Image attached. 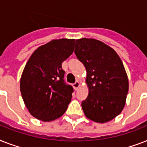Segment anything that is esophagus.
<instances>
[{
	"label": "esophagus",
	"instance_id": "esophagus-1",
	"mask_svg": "<svg viewBox=\"0 0 147 147\" xmlns=\"http://www.w3.org/2000/svg\"><path fill=\"white\" fill-rule=\"evenodd\" d=\"M72 85H73V87L75 89H78V87L80 86V83H79V82H78V81H77V82H76L74 83Z\"/></svg>",
	"mask_w": 147,
	"mask_h": 147
}]
</instances>
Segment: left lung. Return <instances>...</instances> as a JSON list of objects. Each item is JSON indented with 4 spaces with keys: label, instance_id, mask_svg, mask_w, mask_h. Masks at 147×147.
Masks as SVG:
<instances>
[{
    "label": "left lung",
    "instance_id": "left-lung-1",
    "mask_svg": "<svg viewBox=\"0 0 147 147\" xmlns=\"http://www.w3.org/2000/svg\"><path fill=\"white\" fill-rule=\"evenodd\" d=\"M75 53L87 71L89 93L82 107L90 120L105 123L121 114L128 92L123 62L114 49L94 39L76 40Z\"/></svg>",
    "mask_w": 147,
    "mask_h": 147
}]
</instances>
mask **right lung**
<instances>
[{
	"label": "right lung",
	"mask_w": 147,
	"mask_h": 147,
	"mask_svg": "<svg viewBox=\"0 0 147 147\" xmlns=\"http://www.w3.org/2000/svg\"><path fill=\"white\" fill-rule=\"evenodd\" d=\"M75 40H54L32 54L20 79V92L34 117L51 121L62 116L71 101L74 88L64 80L63 61L72 54Z\"/></svg>",
	"instance_id": "right-lung-1"
}]
</instances>
